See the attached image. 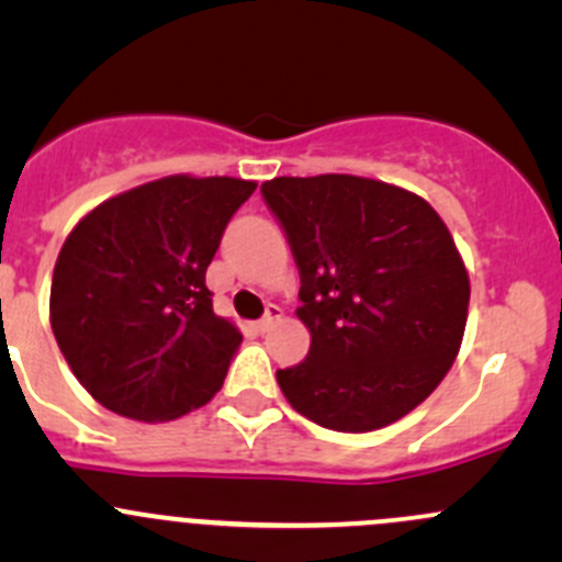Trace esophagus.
<instances>
[{"label": "esophagus", "mask_w": 562, "mask_h": 562, "mask_svg": "<svg viewBox=\"0 0 562 562\" xmlns=\"http://www.w3.org/2000/svg\"><path fill=\"white\" fill-rule=\"evenodd\" d=\"M277 321H282V307L269 304V307H266V315L258 321V331H269Z\"/></svg>", "instance_id": "1"}]
</instances>
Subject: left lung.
Instances as JSON below:
<instances>
[{
	"label": "left lung",
	"mask_w": 562,
	"mask_h": 562,
	"mask_svg": "<svg viewBox=\"0 0 562 562\" xmlns=\"http://www.w3.org/2000/svg\"><path fill=\"white\" fill-rule=\"evenodd\" d=\"M302 274V364L277 370L293 411L372 432L422 405L454 364L470 277L440 214L411 190L350 173L260 184Z\"/></svg>",
	"instance_id": "8db88e82"
}]
</instances>
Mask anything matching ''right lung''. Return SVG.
I'll use <instances>...</instances> for the list:
<instances>
[{"label":"right lung","instance_id":"add662e5","mask_svg":"<svg viewBox=\"0 0 562 562\" xmlns=\"http://www.w3.org/2000/svg\"><path fill=\"white\" fill-rule=\"evenodd\" d=\"M255 181L173 173L78 220L50 280V328L83 389L124 418L171 422L206 405L241 331L214 315L206 269Z\"/></svg>","mask_w":562,"mask_h":562}]
</instances>
